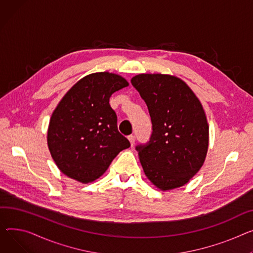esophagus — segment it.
<instances>
[{"label":"esophagus","instance_id":"esophagus-1","mask_svg":"<svg viewBox=\"0 0 253 253\" xmlns=\"http://www.w3.org/2000/svg\"><path fill=\"white\" fill-rule=\"evenodd\" d=\"M128 139H129V141H130V143H131V146H133L134 145V143H135V135H130L129 137H128Z\"/></svg>","mask_w":253,"mask_h":253}]
</instances>
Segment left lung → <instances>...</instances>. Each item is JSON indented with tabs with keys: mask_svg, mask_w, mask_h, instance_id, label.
Returning <instances> with one entry per match:
<instances>
[{
	"mask_svg": "<svg viewBox=\"0 0 253 253\" xmlns=\"http://www.w3.org/2000/svg\"><path fill=\"white\" fill-rule=\"evenodd\" d=\"M153 124L146 143L136 145L147 178L162 190L183 186L204 165L209 125L200 102L186 83L164 74L131 79Z\"/></svg>",
	"mask_w": 253,
	"mask_h": 253,
	"instance_id": "obj_1",
	"label": "left lung"
}]
</instances>
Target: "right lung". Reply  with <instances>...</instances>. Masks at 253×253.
I'll return each instance as SVG.
<instances>
[{
  "label": "right lung",
  "instance_id": "right-lung-1",
  "mask_svg": "<svg viewBox=\"0 0 253 253\" xmlns=\"http://www.w3.org/2000/svg\"><path fill=\"white\" fill-rule=\"evenodd\" d=\"M128 86L121 76L99 72L80 79L50 117L47 145L62 173L82 183L102 176L129 140L118 130L110 97Z\"/></svg>",
  "mask_w": 253,
  "mask_h": 253
}]
</instances>
